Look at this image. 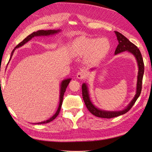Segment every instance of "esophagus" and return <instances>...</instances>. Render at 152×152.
I'll list each match as a JSON object with an SVG mask.
<instances>
[{
  "label": "esophagus",
  "instance_id": "34e87169",
  "mask_svg": "<svg viewBox=\"0 0 152 152\" xmlns=\"http://www.w3.org/2000/svg\"><path fill=\"white\" fill-rule=\"evenodd\" d=\"M77 78L80 80L84 79L86 77V71L85 70H81L77 73Z\"/></svg>",
  "mask_w": 152,
  "mask_h": 152
}]
</instances>
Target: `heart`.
Masks as SVG:
<instances>
[{"label": "heart", "instance_id": "b5f03b06", "mask_svg": "<svg viewBox=\"0 0 152 152\" xmlns=\"http://www.w3.org/2000/svg\"><path fill=\"white\" fill-rule=\"evenodd\" d=\"M111 44L108 39L81 36L71 44V54L76 58L85 56L88 64H96L102 61L110 52Z\"/></svg>", "mask_w": 152, "mask_h": 152}]
</instances>
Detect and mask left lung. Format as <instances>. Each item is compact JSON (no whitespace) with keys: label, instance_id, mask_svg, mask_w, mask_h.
Segmentation results:
<instances>
[{"label":"left lung","instance_id":"1","mask_svg":"<svg viewBox=\"0 0 152 152\" xmlns=\"http://www.w3.org/2000/svg\"><path fill=\"white\" fill-rule=\"evenodd\" d=\"M115 33L116 35L117 40L118 41V45L117 46V48L115 50V54L116 55L120 53L126 51L133 54L137 60L138 67L137 90L136 94L134 95L133 99L125 108L120 111H106L98 108L93 104L90 99V97H89L88 86L86 83H83L82 85V94L86 108L93 115L99 118H111L116 117L125 114L132 108L134 103L136 102V101L140 96V93H141L142 80L144 74V63L142 54L140 53L139 49L134 44L129 41L126 37L121 34V33L117 31H115ZM93 69H91V70Z\"/></svg>","mask_w":152,"mask_h":152}]
</instances>
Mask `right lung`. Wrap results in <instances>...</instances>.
I'll return each mask as SVG.
<instances>
[{
  "instance_id": "1",
  "label": "right lung",
  "mask_w": 152,
  "mask_h": 152,
  "mask_svg": "<svg viewBox=\"0 0 152 152\" xmlns=\"http://www.w3.org/2000/svg\"><path fill=\"white\" fill-rule=\"evenodd\" d=\"M61 31V29H58V30H40V31H38L37 32H34L33 33L31 34L30 35L28 36L27 37H26L23 41H22L21 42H20L18 46H16V47L13 49V50L11 53V55H10V57L9 59V61H10L11 58L12 57V55L14 54V50L16 49V48H20L22 46H24V45L27 43L28 41H30L32 38H33L34 37H37V36H51V35H54L55 34H58L59 32H60ZM71 80V78H67V79L61 81V85H60V94H59V106H58V108L56 111V113L52 116L50 117L49 119L47 120L46 121H41V122H39V123H34V124H44V123H49L50 121H51L53 120H54L56 117L58 116V115H59L61 108V106H62V103H63V96H64V94L66 91V89L67 86H68L69 83L70 82V81Z\"/></svg>"
}]
</instances>
